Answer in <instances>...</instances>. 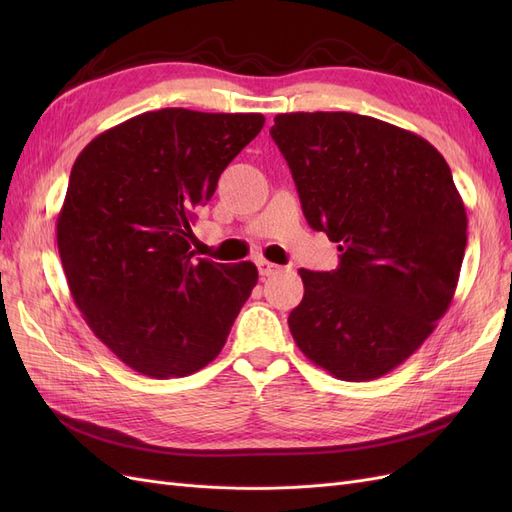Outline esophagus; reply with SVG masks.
<instances>
[{
    "label": "esophagus",
    "mask_w": 512,
    "mask_h": 512,
    "mask_svg": "<svg viewBox=\"0 0 512 512\" xmlns=\"http://www.w3.org/2000/svg\"><path fill=\"white\" fill-rule=\"evenodd\" d=\"M256 267H258V273H260L262 277H269V275H273V273H277V271L282 269V267L273 265V262H269V260H265V258H258V260H256Z\"/></svg>",
    "instance_id": "1"
}]
</instances>
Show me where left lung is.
<instances>
[{"mask_svg":"<svg viewBox=\"0 0 512 512\" xmlns=\"http://www.w3.org/2000/svg\"><path fill=\"white\" fill-rule=\"evenodd\" d=\"M271 138L307 224L342 252L335 271H299L294 342L339 380L389 374L421 348L457 288L468 218L451 168L425 138L356 113L277 115Z\"/></svg>","mask_w":512,"mask_h":512,"instance_id":"left-lung-1","label":"left lung"}]
</instances>
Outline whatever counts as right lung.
<instances>
[{
	"instance_id": "add662e5",
	"label": "right lung",
	"mask_w": 512,
	"mask_h": 512,
	"mask_svg": "<svg viewBox=\"0 0 512 512\" xmlns=\"http://www.w3.org/2000/svg\"><path fill=\"white\" fill-rule=\"evenodd\" d=\"M265 126L260 113L162 108L96 136L76 158L57 247L76 307L149 378L209 365L258 282L252 262L196 258L194 209Z\"/></svg>"
}]
</instances>
